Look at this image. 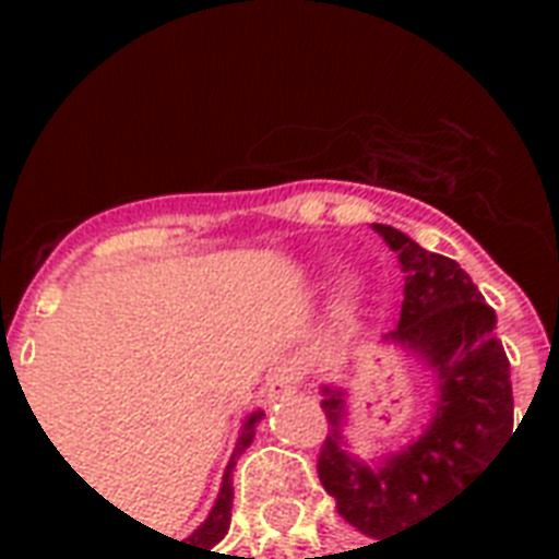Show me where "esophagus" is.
<instances>
[{
  "label": "esophagus",
  "instance_id": "1",
  "mask_svg": "<svg viewBox=\"0 0 559 559\" xmlns=\"http://www.w3.org/2000/svg\"><path fill=\"white\" fill-rule=\"evenodd\" d=\"M298 389V368L296 366H281L275 377L270 380V400L287 397Z\"/></svg>",
  "mask_w": 559,
  "mask_h": 559
}]
</instances>
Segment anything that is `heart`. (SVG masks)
I'll use <instances>...</instances> for the list:
<instances>
[{"label":"heart","mask_w":559,"mask_h":559,"mask_svg":"<svg viewBox=\"0 0 559 559\" xmlns=\"http://www.w3.org/2000/svg\"><path fill=\"white\" fill-rule=\"evenodd\" d=\"M359 298V284L354 278H342L340 289H336V301H333V313L340 316V319H348L354 313V307H357Z\"/></svg>","instance_id":"heart-1"}]
</instances>
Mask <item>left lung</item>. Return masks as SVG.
I'll list each match as a JSON object with an SVG mask.
<instances>
[{"mask_svg": "<svg viewBox=\"0 0 559 559\" xmlns=\"http://www.w3.org/2000/svg\"><path fill=\"white\" fill-rule=\"evenodd\" d=\"M397 252L403 284L400 324L385 342L415 350L432 368L438 403L424 435L380 464L354 459L342 435L348 408L340 385H322L331 432L319 452V478L336 511L366 537L389 539L476 473L513 429L511 362L496 340V313L467 272L397 228L380 226Z\"/></svg>", "mask_w": 559, "mask_h": 559, "instance_id": "1", "label": "left lung"}]
</instances>
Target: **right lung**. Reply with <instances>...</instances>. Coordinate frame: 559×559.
<instances>
[{"label": "right lung", "instance_id": "right-lung-1", "mask_svg": "<svg viewBox=\"0 0 559 559\" xmlns=\"http://www.w3.org/2000/svg\"><path fill=\"white\" fill-rule=\"evenodd\" d=\"M261 417H263V412H254V415H249V420L243 424V429H240V438H237L235 455H231V461H228L226 476H223V487H219L217 502H214V508H211L209 520L202 522L200 528L193 531L191 537H188L182 546H191V548H197V551H209V555H211V548L217 546L219 539L226 537L228 522H231V499H235V487H231V469H235L237 455H240V452H243L246 447L252 443L254 424H258ZM153 531H156V528H153ZM177 543H179V539H177Z\"/></svg>", "mask_w": 559, "mask_h": 559}]
</instances>
